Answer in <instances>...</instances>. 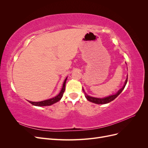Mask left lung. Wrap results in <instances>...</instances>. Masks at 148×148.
Listing matches in <instances>:
<instances>
[{"label": "left lung", "instance_id": "8db88e82", "mask_svg": "<svg viewBox=\"0 0 148 148\" xmlns=\"http://www.w3.org/2000/svg\"><path fill=\"white\" fill-rule=\"evenodd\" d=\"M127 81H128V76H127V78L126 80H125V82L123 86L120 89H119V91L117 93L115 94V95H111V96H109L108 97H104V98H97V97H94L89 96L88 95H86V93L84 92V89H83V91H84V95H85V97H86V98L88 101H90L92 103H95V104H107V103H109L110 102L114 100L115 98L117 97L121 92H122V91L124 89L125 86H126Z\"/></svg>", "mask_w": 148, "mask_h": 148}]
</instances>
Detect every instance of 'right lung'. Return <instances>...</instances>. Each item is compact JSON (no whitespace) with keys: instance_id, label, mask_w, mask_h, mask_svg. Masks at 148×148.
<instances>
[{"instance_id":"add662e5","label":"right lung","mask_w":148,"mask_h":148,"mask_svg":"<svg viewBox=\"0 0 148 148\" xmlns=\"http://www.w3.org/2000/svg\"><path fill=\"white\" fill-rule=\"evenodd\" d=\"M66 79H67V77L65 78V81L63 83V86H62V88L61 89L60 93L58 95H57L56 97L51 98V99H49L45 100V101H40V102H32V101H28V102L29 103H31V104H33L36 106H51L53 104H54V103L59 101L61 99L62 96H63L64 92L65 91V83L66 82Z\"/></svg>"}]
</instances>
